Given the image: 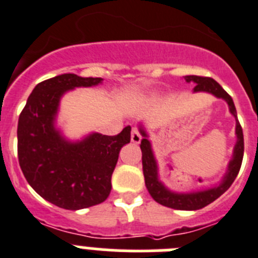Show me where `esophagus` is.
<instances>
[{
  "mask_svg": "<svg viewBox=\"0 0 258 258\" xmlns=\"http://www.w3.org/2000/svg\"><path fill=\"white\" fill-rule=\"evenodd\" d=\"M131 140H132V142L136 143V145H138V143L141 142V140H142V137H141L140 131H138V129H137V127H133V129H132Z\"/></svg>",
  "mask_w": 258,
  "mask_h": 258,
  "instance_id": "esophagus-1",
  "label": "esophagus"
}]
</instances>
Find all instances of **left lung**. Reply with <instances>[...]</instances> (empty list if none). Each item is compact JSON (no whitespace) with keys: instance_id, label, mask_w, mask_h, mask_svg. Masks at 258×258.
<instances>
[{"instance_id":"left-lung-1","label":"left lung","mask_w":258,"mask_h":258,"mask_svg":"<svg viewBox=\"0 0 258 258\" xmlns=\"http://www.w3.org/2000/svg\"><path fill=\"white\" fill-rule=\"evenodd\" d=\"M184 80L187 83L197 84V86L194 88L195 93L206 92L211 93L214 97L222 98L223 101H226V103L229 104L231 115L236 118V108L234 102H232V98L223 90L222 86L217 81H214L211 77L194 76V75L184 76ZM140 132L143 137L142 141H141V150H142V165L146 187L149 190L152 199L164 207L179 209V211H197V209L204 208L216 199H218L231 186L232 182L235 181L239 170H240L243 154H244V138H243V129L239 124L238 118H236L235 126L236 145L234 147L232 159L227 165V170L223 175V178L214 187L194 191V192H174V191H170L169 188L164 186L163 182L159 179V174H157V163L155 160L154 152H152L151 142L149 141V136H147L142 125L140 126Z\"/></svg>"}]
</instances>
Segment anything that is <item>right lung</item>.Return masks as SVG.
Instances as JSON below:
<instances>
[{
    "instance_id": "add662e5",
    "label": "right lung",
    "mask_w": 258,
    "mask_h": 258,
    "mask_svg": "<svg viewBox=\"0 0 258 258\" xmlns=\"http://www.w3.org/2000/svg\"><path fill=\"white\" fill-rule=\"evenodd\" d=\"M102 83L101 77L64 74L37 84L18 121V157L32 188L54 206L70 211L101 204L111 192V177L131 126L117 136L92 133L71 142L56 129L59 102L75 88Z\"/></svg>"
}]
</instances>
